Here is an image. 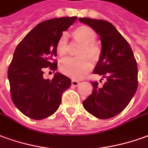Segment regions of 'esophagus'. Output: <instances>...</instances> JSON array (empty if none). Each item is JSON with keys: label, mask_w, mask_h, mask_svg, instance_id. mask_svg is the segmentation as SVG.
Wrapping results in <instances>:
<instances>
[{"label": "esophagus", "mask_w": 148, "mask_h": 148, "mask_svg": "<svg viewBox=\"0 0 148 148\" xmlns=\"http://www.w3.org/2000/svg\"><path fill=\"white\" fill-rule=\"evenodd\" d=\"M79 82L77 81V80H72L71 81V84H72V86H78L79 85Z\"/></svg>", "instance_id": "obj_1"}]
</instances>
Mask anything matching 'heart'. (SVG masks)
Here are the masks:
<instances>
[{"mask_svg":"<svg viewBox=\"0 0 148 148\" xmlns=\"http://www.w3.org/2000/svg\"><path fill=\"white\" fill-rule=\"evenodd\" d=\"M73 38L76 42L82 43L78 55L79 58H68L64 59L60 65V70L66 76L74 79H80L91 70L90 59L96 62L101 56V49L95 41L96 34L93 29L86 25H80L74 29ZM69 45L66 35H62L56 45V51L60 57H65L68 53ZM89 57L88 58V57Z\"/></svg>","mask_w":148,"mask_h":148,"instance_id":"b5f03b06","label":"heart"}]
</instances>
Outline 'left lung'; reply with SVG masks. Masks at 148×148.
I'll list each match as a JSON object with an SVG mask.
<instances>
[{
  "instance_id": "1",
  "label": "left lung",
  "mask_w": 148,
  "mask_h": 148,
  "mask_svg": "<svg viewBox=\"0 0 148 148\" xmlns=\"http://www.w3.org/2000/svg\"><path fill=\"white\" fill-rule=\"evenodd\" d=\"M79 21L100 37L101 56L93 73L106 79L103 86L91 82L92 94L82 102L83 107L98 119H110L124 110L135 95L138 87L137 62L129 43L112 24L88 17Z\"/></svg>"
}]
</instances>
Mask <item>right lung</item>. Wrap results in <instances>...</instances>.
Segmentation results:
<instances>
[{
  "label": "right lung",
  "mask_w": 148,
  "mask_h": 148,
  "mask_svg": "<svg viewBox=\"0 0 148 148\" xmlns=\"http://www.w3.org/2000/svg\"><path fill=\"white\" fill-rule=\"evenodd\" d=\"M77 16L53 18L37 25L17 45L8 70L10 94L14 105L27 117L40 120L52 115L71 80L56 72L45 79V68L56 71V45L62 33Z\"/></svg>",
  "instance_id": "1"
}]
</instances>
